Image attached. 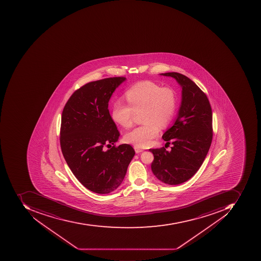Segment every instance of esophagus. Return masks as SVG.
Instances as JSON below:
<instances>
[{
  "label": "esophagus",
  "instance_id": "esophagus-1",
  "mask_svg": "<svg viewBox=\"0 0 261 261\" xmlns=\"http://www.w3.org/2000/svg\"><path fill=\"white\" fill-rule=\"evenodd\" d=\"M135 151H136V153H141V152L143 151V149L139 148L138 147H134Z\"/></svg>",
  "mask_w": 261,
  "mask_h": 261
}]
</instances>
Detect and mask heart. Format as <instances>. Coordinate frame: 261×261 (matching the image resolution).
Returning a JSON list of instances; mask_svg holds the SVG:
<instances>
[{"label": "heart", "mask_w": 261, "mask_h": 261, "mask_svg": "<svg viewBox=\"0 0 261 261\" xmlns=\"http://www.w3.org/2000/svg\"><path fill=\"white\" fill-rule=\"evenodd\" d=\"M128 104L118 100L113 105L111 116L124 128L133 124L135 113L142 112L144 124L124 135V140L137 147H146L157 137L161 127L170 122L176 108V93L171 88L161 87L154 82H138L125 92Z\"/></svg>", "instance_id": "heart-1"}]
</instances>
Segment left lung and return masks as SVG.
<instances>
[{
	"label": "left lung",
	"mask_w": 261,
	"mask_h": 261,
	"mask_svg": "<svg viewBox=\"0 0 261 261\" xmlns=\"http://www.w3.org/2000/svg\"><path fill=\"white\" fill-rule=\"evenodd\" d=\"M160 75L173 77L182 94L173 125L162 136L173 146L170 151L164 147L149 150L154 158L151 170L162 182L178 185L191 179L206 157L213 139V114L206 95L191 79L176 72Z\"/></svg>",
	"instance_id": "obj_1"
}]
</instances>
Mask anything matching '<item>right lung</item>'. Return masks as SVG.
<instances>
[{"label":"right lung","mask_w":261,"mask_h":261,"mask_svg":"<svg viewBox=\"0 0 261 261\" xmlns=\"http://www.w3.org/2000/svg\"><path fill=\"white\" fill-rule=\"evenodd\" d=\"M126 79L110 77L89 82L73 92L63 108L60 146L75 177L96 194L115 191L134 157L129 144L113 146L120 133L108 110L117 88Z\"/></svg>","instance_id":"right-lung-1"}]
</instances>
